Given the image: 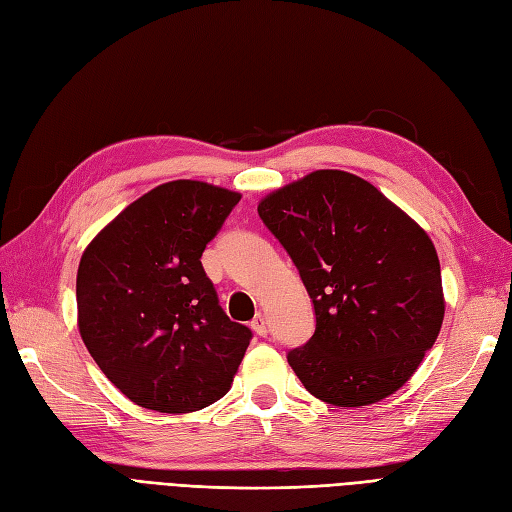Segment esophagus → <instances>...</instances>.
<instances>
[{
    "mask_svg": "<svg viewBox=\"0 0 512 512\" xmlns=\"http://www.w3.org/2000/svg\"><path fill=\"white\" fill-rule=\"evenodd\" d=\"M251 329H253L259 337H266V335H268V324H266V318L261 316V313H257V316L253 318Z\"/></svg>",
    "mask_w": 512,
    "mask_h": 512,
    "instance_id": "1",
    "label": "esophagus"
}]
</instances>
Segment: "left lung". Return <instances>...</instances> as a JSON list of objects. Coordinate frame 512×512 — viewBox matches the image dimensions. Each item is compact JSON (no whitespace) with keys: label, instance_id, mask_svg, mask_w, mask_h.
Masks as SVG:
<instances>
[{"label":"left lung","instance_id":"8db88e82","mask_svg":"<svg viewBox=\"0 0 512 512\" xmlns=\"http://www.w3.org/2000/svg\"><path fill=\"white\" fill-rule=\"evenodd\" d=\"M259 218L292 257L316 316L287 363L311 396L365 406L419 368L443 322L426 231L365 179L316 170L266 196Z\"/></svg>","mask_w":512,"mask_h":512}]
</instances>
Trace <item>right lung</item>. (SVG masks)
<instances>
[{"mask_svg": "<svg viewBox=\"0 0 512 512\" xmlns=\"http://www.w3.org/2000/svg\"><path fill=\"white\" fill-rule=\"evenodd\" d=\"M238 192L179 179L125 207L84 251L77 316L90 357L144 409L190 413L229 391L253 331L231 322L201 257Z\"/></svg>", "mask_w": 512, "mask_h": 512, "instance_id": "right-lung-1", "label": "right lung"}]
</instances>
